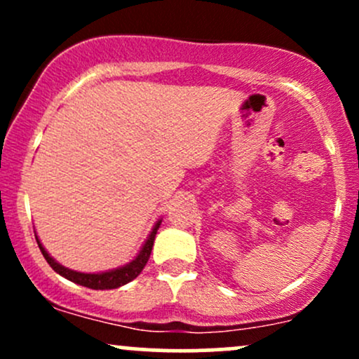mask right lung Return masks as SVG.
I'll return each mask as SVG.
<instances>
[{
    "mask_svg": "<svg viewBox=\"0 0 359 359\" xmlns=\"http://www.w3.org/2000/svg\"><path fill=\"white\" fill-rule=\"evenodd\" d=\"M160 224H162V219L155 222V226L151 228V231L148 234L145 243H143L142 248H140L138 255L131 259L130 263H126V265L118 266V269H113V270L96 271V273H84V271H76V270L67 269V266L60 265V263L55 262V259L48 255V251L43 248V245L40 243L36 234L35 238H36V243H39L40 251H42L43 258L47 259V263L52 266L53 271H57V273L62 275L64 278L77 283V285L93 288V290H109V288H118L121 285H126L128 282H131V280H135L140 273H142V270L145 269L148 258H150L151 248H154L155 234L158 231Z\"/></svg>",
    "mask_w": 359,
    "mask_h": 359,
    "instance_id": "1",
    "label": "right lung"
}]
</instances>
